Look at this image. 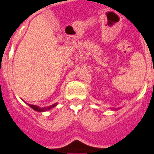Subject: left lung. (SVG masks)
<instances>
[{
  "label": "left lung",
  "instance_id": "1",
  "mask_svg": "<svg viewBox=\"0 0 154 154\" xmlns=\"http://www.w3.org/2000/svg\"><path fill=\"white\" fill-rule=\"evenodd\" d=\"M116 109H113V110H116Z\"/></svg>",
  "mask_w": 154,
  "mask_h": 154
}]
</instances>
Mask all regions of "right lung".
Masks as SVG:
<instances>
[{"mask_svg": "<svg viewBox=\"0 0 154 154\" xmlns=\"http://www.w3.org/2000/svg\"><path fill=\"white\" fill-rule=\"evenodd\" d=\"M27 104H28L31 109H33L34 110H35V111H37V112H45V111H48V110L51 109L55 107L57 105H58L57 103H55V104L51 105V106H46V107H43V108H41V107L37 106H35V105H31V104H28V103H27Z\"/></svg>", "mask_w": 154, "mask_h": 154, "instance_id": "add662e5", "label": "right lung"}]
</instances>
